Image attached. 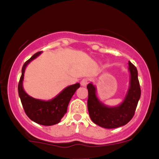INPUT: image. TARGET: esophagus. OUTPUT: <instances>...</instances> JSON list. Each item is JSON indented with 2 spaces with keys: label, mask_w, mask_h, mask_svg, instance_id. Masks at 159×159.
<instances>
[{
  "label": "esophagus",
  "mask_w": 159,
  "mask_h": 159,
  "mask_svg": "<svg viewBox=\"0 0 159 159\" xmlns=\"http://www.w3.org/2000/svg\"><path fill=\"white\" fill-rule=\"evenodd\" d=\"M87 84H88V79H87V78H84V79L81 80V86H83V87H86Z\"/></svg>",
  "instance_id": "34e87169"
}]
</instances>
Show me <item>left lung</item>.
<instances>
[{"label": "left lung", "instance_id": "left-lung-1", "mask_svg": "<svg viewBox=\"0 0 159 159\" xmlns=\"http://www.w3.org/2000/svg\"><path fill=\"white\" fill-rule=\"evenodd\" d=\"M130 72L129 87L123 102L114 107L103 104L96 96V87L90 83L87 85V108L90 119L95 124L105 129H115L125 125L132 119L140 97V87L136 67L129 62Z\"/></svg>", "mask_w": 159, "mask_h": 159}]
</instances>
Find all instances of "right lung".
Listing matches in <instances>:
<instances>
[{"label":"right lung","instance_id":"1","mask_svg":"<svg viewBox=\"0 0 159 159\" xmlns=\"http://www.w3.org/2000/svg\"><path fill=\"white\" fill-rule=\"evenodd\" d=\"M41 53L42 52L36 53L23 65L18 90L21 104L27 116L32 121L40 125H53L60 123L66 113L69 102L77 89L80 87V84L77 83L66 87L57 96L48 101L37 99L29 96L23 88L25 71L28 63L40 55Z\"/></svg>","mask_w":159,"mask_h":159}]
</instances>
